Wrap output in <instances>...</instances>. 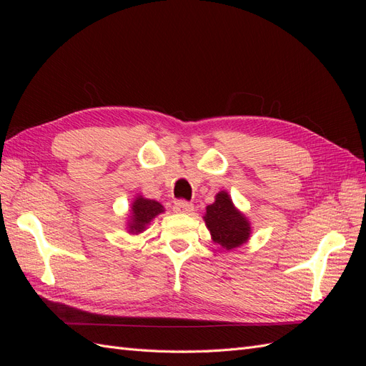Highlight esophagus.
Instances as JSON below:
<instances>
[{"instance_id": "1", "label": "esophagus", "mask_w": 366, "mask_h": 366, "mask_svg": "<svg viewBox=\"0 0 366 366\" xmlns=\"http://www.w3.org/2000/svg\"><path fill=\"white\" fill-rule=\"evenodd\" d=\"M174 210H175V212H180V214H191L194 210V204L189 203V202H186V200H179V202H175Z\"/></svg>"}]
</instances>
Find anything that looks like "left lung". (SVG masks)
Here are the masks:
<instances>
[{"label": "left lung", "mask_w": 366, "mask_h": 366, "mask_svg": "<svg viewBox=\"0 0 366 366\" xmlns=\"http://www.w3.org/2000/svg\"><path fill=\"white\" fill-rule=\"evenodd\" d=\"M206 226L217 244L230 250L239 247L250 235V224L232 203L227 192H219L214 204L206 207Z\"/></svg>", "instance_id": "obj_1"}]
</instances>
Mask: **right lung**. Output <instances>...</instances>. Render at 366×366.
Masks as SVG:
<instances>
[{
    "label": "right lung",
    "instance_id": "1",
    "mask_svg": "<svg viewBox=\"0 0 366 366\" xmlns=\"http://www.w3.org/2000/svg\"><path fill=\"white\" fill-rule=\"evenodd\" d=\"M163 212V206L156 200L137 197V200L132 203V215L129 219V230L132 234H140L147 227L149 221Z\"/></svg>",
    "mask_w": 366,
    "mask_h": 366
}]
</instances>
